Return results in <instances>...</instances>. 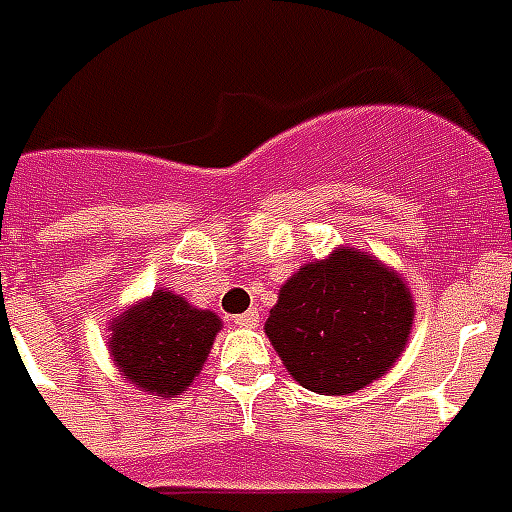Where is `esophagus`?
Returning <instances> with one entry per match:
<instances>
[{
    "mask_svg": "<svg viewBox=\"0 0 512 512\" xmlns=\"http://www.w3.org/2000/svg\"><path fill=\"white\" fill-rule=\"evenodd\" d=\"M256 321H259V310H248V313L234 315V324L237 326H256Z\"/></svg>",
    "mask_w": 512,
    "mask_h": 512,
    "instance_id": "1",
    "label": "esophagus"
}]
</instances>
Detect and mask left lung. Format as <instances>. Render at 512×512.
<instances>
[{
    "label": "left lung",
    "mask_w": 512,
    "mask_h": 512,
    "mask_svg": "<svg viewBox=\"0 0 512 512\" xmlns=\"http://www.w3.org/2000/svg\"><path fill=\"white\" fill-rule=\"evenodd\" d=\"M413 313L397 272L370 253L337 248L283 283L264 332L299 386L343 397L394 367Z\"/></svg>",
    "instance_id": "1"
}]
</instances>
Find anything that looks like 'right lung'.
I'll list each match as a JSON object with an SVG mask.
<instances>
[{
	"instance_id": "1",
	"label": "right lung",
	"mask_w": 512,
	"mask_h": 512,
	"mask_svg": "<svg viewBox=\"0 0 512 512\" xmlns=\"http://www.w3.org/2000/svg\"><path fill=\"white\" fill-rule=\"evenodd\" d=\"M218 329V315L159 288L115 318L110 356L137 388L153 397H178L202 370Z\"/></svg>"
}]
</instances>
